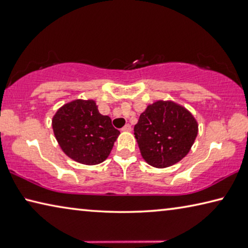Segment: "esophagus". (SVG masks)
I'll list each match as a JSON object with an SVG mask.
<instances>
[{"label":"esophagus","instance_id":"esophagus-1","mask_svg":"<svg viewBox=\"0 0 248 248\" xmlns=\"http://www.w3.org/2000/svg\"><path fill=\"white\" fill-rule=\"evenodd\" d=\"M131 130H132V128H131V125L129 124H124V125L123 131H131Z\"/></svg>","mask_w":248,"mask_h":248}]
</instances>
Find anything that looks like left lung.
I'll use <instances>...</instances> for the list:
<instances>
[{
  "label": "left lung",
  "mask_w": 248,
  "mask_h": 248,
  "mask_svg": "<svg viewBox=\"0 0 248 248\" xmlns=\"http://www.w3.org/2000/svg\"><path fill=\"white\" fill-rule=\"evenodd\" d=\"M198 131L194 116L172 100L148 105L135 125L141 155L148 164L159 169L180 162L190 152Z\"/></svg>",
  "instance_id": "obj_1"
}]
</instances>
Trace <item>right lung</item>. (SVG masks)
I'll list each match as a JSON object with an SVG mask.
<instances>
[{
    "mask_svg": "<svg viewBox=\"0 0 248 248\" xmlns=\"http://www.w3.org/2000/svg\"><path fill=\"white\" fill-rule=\"evenodd\" d=\"M52 127L62 152L86 166L104 162L120 135L93 99H75L62 106L53 117Z\"/></svg>",
    "mask_w": 248,
    "mask_h": 248,
    "instance_id": "add662e5",
    "label": "right lung"
}]
</instances>
